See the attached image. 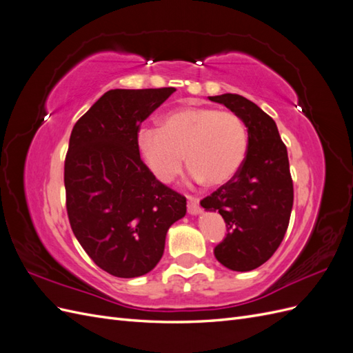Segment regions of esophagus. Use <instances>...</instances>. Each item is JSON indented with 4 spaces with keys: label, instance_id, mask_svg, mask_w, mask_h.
<instances>
[{
    "label": "esophagus",
    "instance_id": "34e87169",
    "mask_svg": "<svg viewBox=\"0 0 353 353\" xmlns=\"http://www.w3.org/2000/svg\"><path fill=\"white\" fill-rule=\"evenodd\" d=\"M187 209L191 215H199V213L201 212L200 205H199V199H196L193 196H187Z\"/></svg>",
    "mask_w": 353,
    "mask_h": 353
}]
</instances>
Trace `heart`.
<instances>
[{"instance_id":"b5f03b06","label":"heart","mask_w":353,"mask_h":353,"mask_svg":"<svg viewBox=\"0 0 353 353\" xmlns=\"http://www.w3.org/2000/svg\"><path fill=\"white\" fill-rule=\"evenodd\" d=\"M248 130L234 112L213 108H183L163 116L162 128L141 126L137 148L145 166L170 183L187 162L196 181L227 184L237 175L248 154Z\"/></svg>"}]
</instances>
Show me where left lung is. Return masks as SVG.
<instances>
[{
    "instance_id": "obj_1",
    "label": "left lung",
    "mask_w": 353,
    "mask_h": 353,
    "mask_svg": "<svg viewBox=\"0 0 353 353\" xmlns=\"http://www.w3.org/2000/svg\"><path fill=\"white\" fill-rule=\"evenodd\" d=\"M239 114L249 135L244 162L230 183L200 201L219 212L228 234L213 250L232 271H252L279 249L290 221L293 181L285 144L271 116L239 94L209 97Z\"/></svg>"
}]
</instances>
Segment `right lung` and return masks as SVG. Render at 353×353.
Wrapping results in <instances>:
<instances>
[{"instance_id":"right-lung-1","label":"right lung","mask_w":353,"mask_h":353,"mask_svg":"<svg viewBox=\"0 0 353 353\" xmlns=\"http://www.w3.org/2000/svg\"><path fill=\"white\" fill-rule=\"evenodd\" d=\"M175 88L110 90L74 123L65 160L72 231L105 272L134 279L150 272L169 227L187 200L156 179L140 157L137 131Z\"/></svg>"}]
</instances>
